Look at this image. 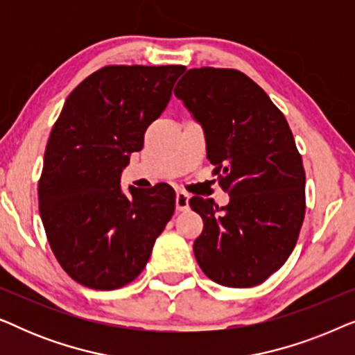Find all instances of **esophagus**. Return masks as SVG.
<instances>
[{
	"label": "esophagus",
	"mask_w": 355,
	"mask_h": 355,
	"mask_svg": "<svg viewBox=\"0 0 355 355\" xmlns=\"http://www.w3.org/2000/svg\"><path fill=\"white\" fill-rule=\"evenodd\" d=\"M189 208V193L186 191H178L176 193V210L184 211Z\"/></svg>",
	"instance_id": "esophagus-1"
}]
</instances>
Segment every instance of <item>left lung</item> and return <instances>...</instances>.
Here are the masks:
<instances>
[{
  "instance_id": "8db88e82",
  "label": "left lung",
  "mask_w": 355,
  "mask_h": 355,
  "mask_svg": "<svg viewBox=\"0 0 355 355\" xmlns=\"http://www.w3.org/2000/svg\"><path fill=\"white\" fill-rule=\"evenodd\" d=\"M174 95L203 125L213 176L230 203L193 196L203 220L197 263L227 288H252L279 270L297 244L305 216V169L284 114L237 69L197 67Z\"/></svg>"
}]
</instances>
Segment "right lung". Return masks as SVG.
Listing matches in <instances>:
<instances>
[{
    "label": "right lung",
    "instance_id": "add662e5",
    "mask_svg": "<svg viewBox=\"0 0 355 355\" xmlns=\"http://www.w3.org/2000/svg\"><path fill=\"white\" fill-rule=\"evenodd\" d=\"M186 67L110 64L67 96L38 179V210L62 270L90 289L129 284L147 265L171 220L176 193L168 184L121 192L129 155L166 108Z\"/></svg>",
    "mask_w": 355,
    "mask_h": 355
}]
</instances>
